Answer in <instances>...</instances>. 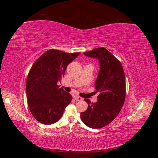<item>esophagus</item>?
Here are the masks:
<instances>
[{
	"mask_svg": "<svg viewBox=\"0 0 158 158\" xmlns=\"http://www.w3.org/2000/svg\"><path fill=\"white\" fill-rule=\"evenodd\" d=\"M74 99L76 100V101H81V100H82L83 99L81 98V97H80V96H75L74 97Z\"/></svg>",
	"mask_w": 158,
	"mask_h": 158,
	"instance_id": "obj_1",
	"label": "esophagus"
}]
</instances>
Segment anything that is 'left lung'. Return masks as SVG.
<instances>
[{
    "label": "left lung",
    "instance_id": "8db88e82",
    "mask_svg": "<svg viewBox=\"0 0 158 158\" xmlns=\"http://www.w3.org/2000/svg\"><path fill=\"white\" fill-rule=\"evenodd\" d=\"M90 58L96 59L99 71L95 88L100 92L96 103L88 104L86 111L81 112L80 117L85 125L99 128L112 122L121 111L125 99V76L121 62L104 47L84 52Z\"/></svg>",
    "mask_w": 158,
    "mask_h": 158
}]
</instances>
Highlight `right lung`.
<instances>
[{
  "label": "right lung",
  "mask_w": 158,
  "mask_h": 158,
  "mask_svg": "<svg viewBox=\"0 0 158 158\" xmlns=\"http://www.w3.org/2000/svg\"><path fill=\"white\" fill-rule=\"evenodd\" d=\"M80 54L51 49L31 66L26 81V96L28 107L37 121L51 125L63 116L73 97L57 83L64 77L68 64Z\"/></svg>",
  "instance_id": "1"
}]
</instances>
